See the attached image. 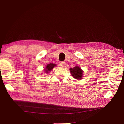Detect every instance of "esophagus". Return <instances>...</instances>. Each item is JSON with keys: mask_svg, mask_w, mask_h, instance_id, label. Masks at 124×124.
I'll return each instance as SVG.
<instances>
[{"mask_svg": "<svg viewBox=\"0 0 124 124\" xmlns=\"http://www.w3.org/2000/svg\"><path fill=\"white\" fill-rule=\"evenodd\" d=\"M66 66V64H65V63L64 62H61L60 63V67H61V68H64Z\"/></svg>", "mask_w": 124, "mask_h": 124, "instance_id": "obj_1", "label": "esophagus"}]
</instances>
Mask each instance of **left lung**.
Segmentation results:
<instances>
[{
	"instance_id": "8db88e82",
	"label": "left lung",
	"mask_w": 124,
	"mask_h": 124,
	"mask_svg": "<svg viewBox=\"0 0 124 124\" xmlns=\"http://www.w3.org/2000/svg\"><path fill=\"white\" fill-rule=\"evenodd\" d=\"M70 73L72 77L75 78L76 79L81 80L82 79L83 77V70L78 66L76 65L74 68H70Z\"/></svg>"
}]
</instances>
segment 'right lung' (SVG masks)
<instances>
[{
	"instance_id": "obj_1",
	"label": "right lung",
	"mask_w": 124,
	"mask_h": 124,
	"mask_svg": "<svg viewBox=\"0 0 124 124\" xmlns=\"http://www.w3.org/2000/svg\"><path fill=\"white\" fill-rule=\"evenodd\" d=\"M56 64L53 63H49L47 64L44 69V71L46 73H48L51 71L53 69L54 67H56Z\"/></svg>"
}]
</instances>
